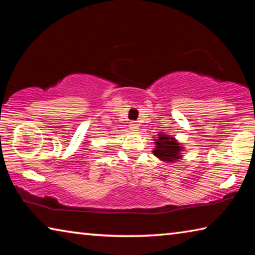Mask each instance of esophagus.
I'll use <instances>...</instances> for the list:
<instances>
[{"label": "esophagus", "instance_id": "34e87169", "mask_svg": "<svg viewBox=\"0 0 255 255\" xmlns=\"http://www.w3.org/2000/svg\"><path fill=\"white\" fill-rule=\"evenodd\" d=\"M129 128H130L131 131H137L138 128H139V125L137 124V122H131L129 124Z\"/></svg>", "mask_w": 255, "mask_h": 255}]
</instances>
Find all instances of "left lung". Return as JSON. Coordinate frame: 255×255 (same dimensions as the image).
<instances>
[{
	"label": "left lung",
	"instance_id": "left-lung-1",
	"mask_svg": "<svg viewBox=\"0 0 255 255\" xmlns=\"http://www.w3.org/2000/svg\"><path fill=\"white\" fill-rule=\"evenodd\" d=\"M155 148L153 154L158 159L166 163H174L182 158L181 152H183V147L174 137L166 133L158 132V137H154Z\"/></svg>",
	"mask_w": 255,
	"mask_h": 255
}]
</instances>
